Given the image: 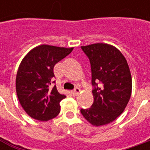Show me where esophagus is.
<instances>
[{
  "mask_svg": "<svg viewBox=\"0 0 150 150\" xmlns=\"http://www.w3.org/2000/svg\"><path fill=\"white\" fill-rule=\"evenodd\" d=\"M72 94H73L74 96H77L79 94V93H80V89H79L78 88H76L75 89L72 91Z\"/></svg>",
  "mask_w": 150,
  "mask_h": 150,
  "instance_id": "esophagus-1",
  "label": "esophagus"
}]
</instances>
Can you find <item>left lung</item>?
Returning a JSON list of instances; mask_svg holds the SVG:
<instances>
[{"mask_svg":"<svg viewBox=\"0 0 150 150\" xmlns=\"http://www.w3.org/2000/svg\"><path fill=\"white\" fill-rule=\"evenodd\" d=\"M89 58L92 71L93 103L82 108L88 122L98 127L112 123L124 112L132 93V77L127 60L112 45L94 43L83 46ZM100 81L101 86L97 87Z\"/></svg>","mask_w":150,"mask_h":150,"instance_id":"1","label":"left lung"}]
</instances>
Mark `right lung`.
<instances>
[{"label": "right lung", "instance_id": "right-lung-1", "mask_svg": "<svg viewBox=\"0 0 150 150\" xmlns=\"http://www.w3.org/2000/svg\"><path fill=\"white\" fill-rule=\"evenodd\" d=\"M66 48L40 45L24 57L16 78L18 100L31 118L39 121L52 119L60 112V102L66 96L52 88L55 64L72 52Z\"/></svg>", "mask_w": 150, "mask_h": 150}]
</instances>
